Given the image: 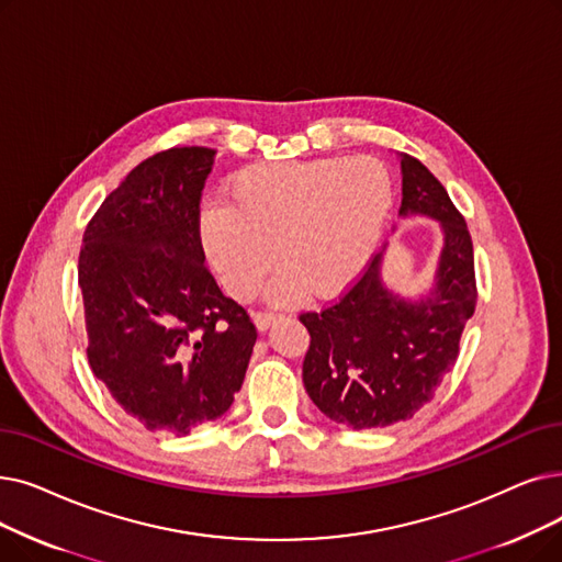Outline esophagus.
<instances>
[{
	"label": "esophagus",
	"mask_w": 562,
	"mask_h": 562,
	"mask_svg": "<svg viewBox=\"0 0 562 562\" xmlns=\"http://www.w3.org/2000/svg\"><path fill=\"white\" fill-rule=\"evenodd\" d=\"M278 319H280V314H276V312H259V314L255 316V326H257L259 330H268Z\"/></svg>",
	"instance_id": "34e87169"
}]
</instances>
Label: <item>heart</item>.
<instances>
[{
  "label": "heart",
  "instance_id": "heart-1",
  "mask_svg": "<svg viewBox=\"0 0 562 562\" xmlns=\"http://www.w3.org/2000/svg\"><path fill=\"white\" fill-rule=\"evenodd\" d=\"M393 209V179L374 158L278 160L243 167L227 204L200 215L204 255L227 294L246 301L278 257L271 296L341 294L370 263ZM277 252L273 254L272 250Z\"/></svg>",
  "mask_w": 562,
  "mask_h": 562
}]
</instances>
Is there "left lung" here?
Instances as JSON below:
<instances>
[{
    "mask_svg": "<svg viewBox=\"0 0 562 562\" xmlns=\"http://www.w3.org/2000/svg\"><path fill=\"white\" fill-rule=\"evenodd\" d=\"M400 215L429 217L443 234L431 289L416 299L387 289L385 246L335 305L301 314L310 333L307 395L324 416L353 429L395 425L431 400L452 370L477 301L467 223L420 160L400 154Z\"/></svg>",
    "mask_w": 562,
    "mask_h": 562,
    "instance_id": "left-lung-1",
    "label": "left lung"
}]
</instances>
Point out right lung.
<instances>
[{
  "label": "right lung",
  "instance_id": "obj_1",
  "mask_svg": "<svg viewBox=\"0 0 562 562\" xmlns=\"http://www.w3.org/2000/svg\"><path fill=\"white\" fill-rule=\"evenodd\" d=\"M213 162L206 146L146 158L82 238L89 364L149 431L188 436L227 413L257 341L246 310L204 266L200 200Z\"/></svg>",
  "mask_w": 562,
  "mask_h": 562
}]
</instances>
